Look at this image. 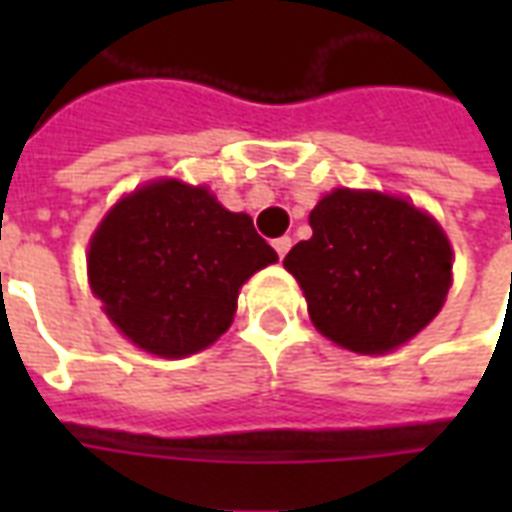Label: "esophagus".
Instances as JSON below:
<instances>
[{
	"label": "esophagus",
	"instance_id": "1",
	"mask_svg": "<svg viewBox=\"0 0 512 512\" xmlns=\"http://www.w3.org/2000/svg\"><path fill=\"white\" fill-rule=\"evenodd\" d=\"M290 246H293V241H290L288 235H282V238H277V241H274V249H277V255H279V257L288 255Z\"/></svg>",
	"mask_w": 512,
	"mask_h": 512
}]
</instances>
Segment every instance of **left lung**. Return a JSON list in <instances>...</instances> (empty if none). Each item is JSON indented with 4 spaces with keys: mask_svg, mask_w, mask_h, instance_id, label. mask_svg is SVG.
<instances>
[{
    "mask_svg": "<svg viewBox=\"0 0 512 512\" xmlns=\"http://www.w3.org/2000/svg\"><path fill=\"white\" fill-rule=\"evenodd\" d=\"M312 238L285 268L318 332L356 354H386L422 332L447 299L452 249L428 213L378 191L337 189L310 213Z\"/></svg>",
    "mask_w": 512,
    "mask_h": 512,
    "instance_id": "1",
    "label": "left lung"
}]
</instances>
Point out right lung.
Masks as SVG:
<instances>
[{
  "instance_id": "obj_1",
  "label": "right lung",
  "mask_w": 512,
  "mask_h": 512,
  "mask_svg": "<svg viewBox=\"0 0 512 512\" xmlns=\"http://www.w3.org/2000/svg\"><path fill=\"white\" fill-rule=\"evenodd\" d=\"M277 260L246 213L202 186L158 180L109 211L90 241V285L131 343L189 356L227 332L238 290Z\"/></svg>"
}]
</instances>
